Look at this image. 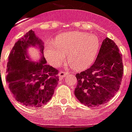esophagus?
<instances>
[{"label": "esophagus", "instance_id": "34e87169", "mask_svg": "<svg viewBox=\"0 0 132 132\" xmlns=\"http://www.w3.org/2000/svg\"><path fill=\"white\" fill-rule=\"evenodd\" d=\"M67 74H69V72H67V71H61L59 73V76L60 78H63V77H65V76H66Z\"/></svg>", "mask_w": 132, "mask_h": 132}]
</instances>
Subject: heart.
I'll return each mask as SVG.
<instances>
[{
    "mask_svg": "<svg viewBox=\"0 0 132 132\" xmlns=\"http://www.w3.org/2000/svg\"><path fill=\"white\" fill-rule=\"evenodd\" d=\"M101 45L98 37L81 31L62 34L56 40H49L45 45V56L50 65L57 67L65 61L68 54L73 69H84L96 59Z\"/></svg>",
    "mask_w": 132,
    "mask_h": 132,
    "instance_id": "1",
    "label": "heart"
}]
</instances>
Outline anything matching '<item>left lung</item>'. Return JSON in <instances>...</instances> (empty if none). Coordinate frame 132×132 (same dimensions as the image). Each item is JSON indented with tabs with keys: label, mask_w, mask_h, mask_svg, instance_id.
<instances>
[{
	"label": "left lung",
	"mask_w": 132,
	"mask_h": 132,
	"mask_svg": "<svg viewBox=\"0 0 132 132\" xmlns=\"http://www.w3.org/2000/svg\"><path fill=\"white\" fill-rule=\"evenodd\" d=\"M123 75L122 55L112 40L106 38L94 63L89 68L77 73L74 94L87 107L107 103L120 88Z\"/></svg>",
	"instance_id": "8db88e82"
}]
</instances>
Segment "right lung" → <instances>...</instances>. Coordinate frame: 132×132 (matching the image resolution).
Masks as SVG:
<instances>
[{"instance_id":"obj_1","label":"right lung","mask_w":132,"mask_h":132,"mask_svg":"<svg viewBox=\"0 0 132 132\" xmlns=\"http://www.w3.org/2000/svg\"><path fill=\"white\" fill-rule=\"evenodd\" d=\"M30 30L16 42L8 58L6 80L13 96L25 106L40 108L49 102L59 81V70L47 65L42 57L39 62L29 60L27 50L38 45L43 53V45Z\"/></svg>"}]
</instances>
